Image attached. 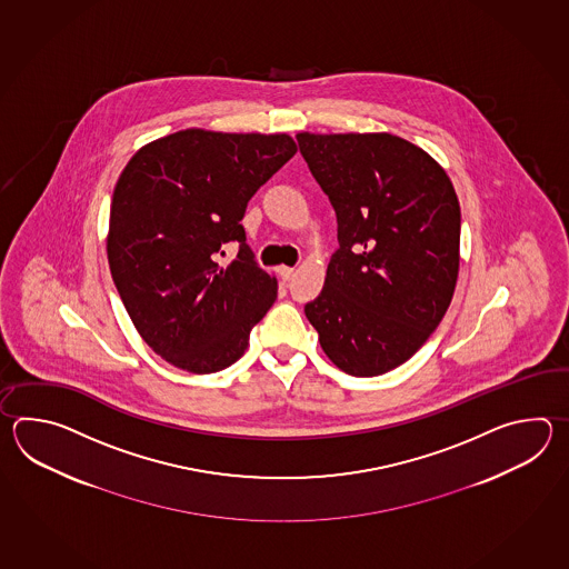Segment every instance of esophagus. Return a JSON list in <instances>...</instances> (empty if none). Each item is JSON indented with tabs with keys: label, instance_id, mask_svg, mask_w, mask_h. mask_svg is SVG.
Here are the masks:
<instances>
[{
	"label": "esophagus",
	"instance_id": "34e87169",
	"mask_svg": "<svg viewBox=\"0 0 569 569\" xmlns=\"http://www.w3.org/2000/svg\"><path fill=\"white\" fill-rule=\"evenodd\" d=\"M277 272H279L280 279H282V280H284V282H287V280L292 279V274H295V268L279 267V270H277Z\"/></svg>",
	"mask_w": 569,
	"mask_h": 569
}]
</instances>
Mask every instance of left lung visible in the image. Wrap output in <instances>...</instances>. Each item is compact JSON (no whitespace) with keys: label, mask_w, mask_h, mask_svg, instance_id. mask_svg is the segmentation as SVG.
<instances>
[{"label":"left lung","mask_w":569,"mask_h":569,"mask_svg":"<svg viewBox=\"0 0 569 569\" xmlns=\"http://www.w3.org/2000/svg\"><path fill=\"white\" fill-rule=\"evenodd\" d=\"M338 216L326 284L305 305L327 358L351 376L407 362L441 323L460 272V201L423 148L388 132L297 133Z\"/></svg>","instance_id":"8db88e82"}]
</instances>
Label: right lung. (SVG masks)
<instances>
[{
	"label": "right lung",
	"mask_w": 569,
	"mask_h": 569,
	"mask_svg": "<svg viewBox=\"0 0 569 569\" xmlns=\"http://www.w3.org/2000/svg\"><path fill=\"white\" fill-rule=\"evenodd\" d=\"M289 133L189 128L142 146L121 170L109 211L108 262L140 338L167 362L211 375L238 362L277 299L242 221L252 194L295 157ZM228 241L230 268L214 256Z\"/></svg>",
	"instance_id": "right-lung-1"
}]
</instances>
